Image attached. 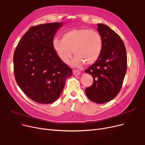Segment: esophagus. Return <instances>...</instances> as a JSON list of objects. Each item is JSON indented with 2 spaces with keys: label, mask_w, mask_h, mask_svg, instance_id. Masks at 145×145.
<instances>
[{
  "label": "esophagus",
  "mask_w": 145,
  "mask_h": 145,
  "mask_svg": "<svg viewBox=\"0 0 145 145\" xmlns=\"http://www.w3.org/2000/svg\"><path fill=\"white\" fill-rule=\"evenodd\" d=\"M73 74L75 76H78L80 74V72L78 70H73Z\"/></svg>",
  "instance_id": "esophagus-1"
}]
</instances>
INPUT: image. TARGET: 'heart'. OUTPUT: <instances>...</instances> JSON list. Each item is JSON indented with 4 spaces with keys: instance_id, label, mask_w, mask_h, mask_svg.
<instances>
[{
    "instance_id": "b5f03b06",
    "label": "heart",
    "mask_w": 145,
    "mask_h": 145,
    "mask_svg": "<svg viewBox=\"0 0 145 145\" xmlns=\"http://www.w3.org/2000/svg\"><path fill=\"white\" fill-rule=\"evenodd\" d=\"M52 45L65 63L69 62L73 52L76 56L71 65L79 67L85 63L90 65L96 62L102 52L103 40L96 30L87 28L74 29L64 33L62 39L55 37Z\"/></svg>"
}]
</instances>
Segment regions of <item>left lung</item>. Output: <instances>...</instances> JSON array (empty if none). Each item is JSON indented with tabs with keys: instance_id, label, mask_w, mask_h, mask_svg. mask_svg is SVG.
Instances as JSON below:
<instances>
[{
	"instance_id": "obj_1",
	"label": "left lung",
	"mask_w": 145,
	"mask_h": 145,
	"mask_svg": "<svg viewBox=\"0 0 145 145\" xmlns=\"http://www.w3.org/2000/svg\"><path fill=\"white\" fill-rule=\"evenodd\" d=\"M103 40V49L98 60L85 71L92 76L93 83L85 89L89 99L104 103L115 98L122 86L127 70V56L121 37L109 26L97 24Z\"/></svg>"
}]
</instances>
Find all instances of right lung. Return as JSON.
<instances>
[{
	"instance_id": "add662e5",
	"label": "right lung",
	"mask_w": 145,
	"mask_h": 145,
	"mask_svg": "<svg viewBox=\"0 0 145 145\" xmlns=\"http://www.w3.org/2000/svg\"><path fill=\"white\" fill-rule=\"evenodd\" d=\"M63 23L30 27L19 42L13 56L14 77L18 86L32 101L43 104L56 101L72 69L63 62L53 47L56 30Z\"/></svg>"
}]
</instances>
